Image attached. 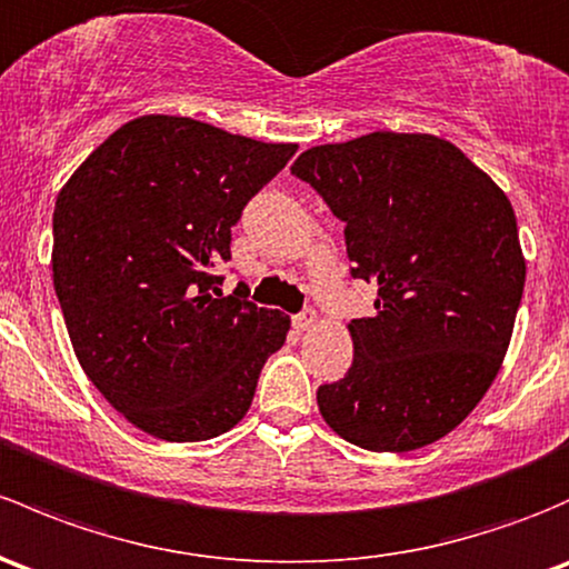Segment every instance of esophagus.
Instances as JSON below:
<instances>
[{
	"instance_id": "esophagus-1",
	"label": "esophagus",
	"mask_w": 569,
	"mask_h": 569,
	"mask_svg": "<svg viewBox=\"0 0 569 569\" xmlns=\"http://www.w3.org/2000/svg\"><path fill=\"white\" fill-rule=\"evenodd\" d=\"M291 325H295L297 330H300V332L310 330V327L316 325V310H310V308L300 310V313H295V316H291Z\"/></svg>"
}]
</instances>
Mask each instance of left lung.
<instances>
[{"instance_id":"8db88e82","label":"left lung","mask_w":569,"mask_h":569,"mask_svg":"<svg viewBox=\"0 0 569 569\" xmlns=\"http://www.w3.org/2000/svg\"><path fill=\"white\" fill-rule=\"evenodd\" d=\"M346 226L351 278L379 286L351 319L355 362L321 385L335 433L373 452L433 445L499 373L526 264L507 196L458 147L426 133H368L297 158Z\"/></svg>"}]
</instances>
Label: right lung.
<instances>
[{
	"label": "right lung",
	"mask_w": 569,
	"mask_h": 569,
	"mask_svg": "<svg viewBox=\"0 0 569 569\" xmlns=\"http://www.w3.org/2000/svg\"><path fill=\"white\" fill-rule=\"evenodd\" d=\"M297 152L188 117L122 124L53 207V289L83 373L166 441H204L250 409L289 316L242 283L223 297L231 229Z\"/></svg>",
	"instance_id": "right-lung-1"
}]
</instances>
